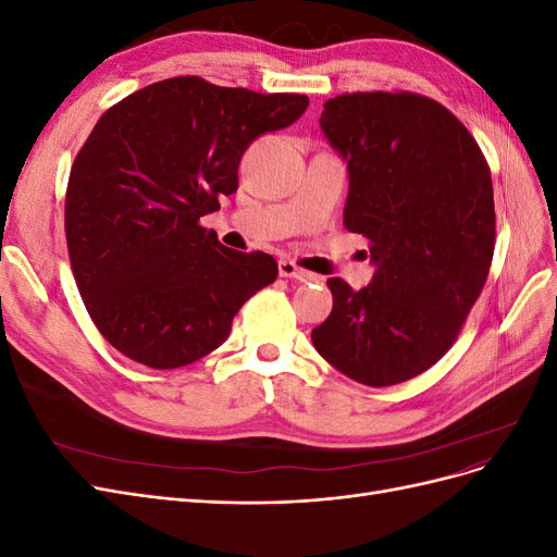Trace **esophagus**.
Wrapping results in <instances>:
<instances>
[{
  "mask_svg": "<svg viewBox=\"0 0 557 557\" xmlns=\"http://www.w3.org/2000/svg\"><path fill=\"white\" fill-rule=\"evenodd\" d=\"M278 274L283 278H297V281H313L315 278V274L307 272V269L297 267L293 260H281L278 262Z\"/></svg>",
  "mask_w": 557,
  "mask_h": 557,
  "instance_id": "obj_1",
  "label": "esophagus"
}]
</instances>
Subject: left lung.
I'll return each mask as SVG.
<instances>
[{
    "label": "left lung",
    "mask_w": 557,
    "mask_h": 557,
    "mask_svg": "<svg viewBox=\"0 0 557 557\" xmlns=\"http://www.w3.org/2000/svg\"><path fill=\"white\" fill-rule=\"evenodd\" d=\"M320 127L348 164L344 225L369 242L376 274L358 293L327 278L332 313L311 342L352 381H409L446 356L487 281L491 166L458 117L418 92L336 95Z\"/></svg>",
    "instance_id": "1"
}]
</instances>
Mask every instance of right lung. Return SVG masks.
I'll list each match as a JSON object with an SVG mask.
<instances>
[{
    "mask_svg": "<svg viewBox=\"0 0 557 557\" xmlns=\"http://www.w3.org/2000/svg\"><path fill=\"white\" fill-rule=\"evenodd\" d=\"M309 97L176 76L127 95L81 146L64 197L72 272L95 327L134 362L176 369L209 356L278 264L199 223L239 188L252 139L293 125Z\"/></svg>",
    "mask_w": 557,
    "mask_h": 557,
    "instance_id": "right-lung-1",
    "label": "right lung"
}]
</instances>
